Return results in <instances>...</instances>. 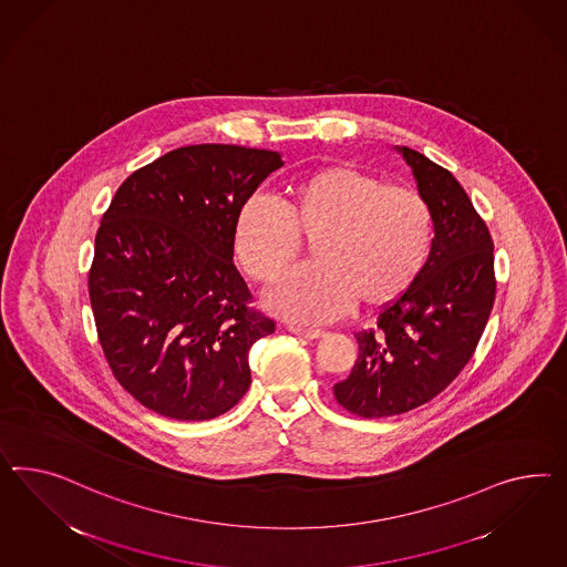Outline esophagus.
<instances>
[{"label":"esophagus","instance_id":"obj_1","mask_svg":"<svg viewBox=\"0 0 567 567\" xmlns=\"http://www.w3.org/2000/svg\"><path fill=\"white\" fill-rule=\"evenodd\" d=\"M289 332L295 334V337L309 338V340H313V338H322V330H313V328H303V326H295L291 323L289 326Z\"/></svg>","mask_w":567,"mask_h":567}]
</instances>
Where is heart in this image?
I'll use <instances>...</instances> for the list:
<instances>
[{
	"label": "heart",
	"mask_w": 567,
	"mask_h": 567,
	"mask_svg": "<svg viewBox=\"0 0 567 567\" xmlns=\"http://www.w3.org/2000/svg\"><path fill=\"white\" fill-rule=\"evenodd\" d=\"M435 220L413 187L385 185L361 168L326 167L289 187L285 208L249 194L233 220V249L245 275L272 285L315 244L313 264L282 280L270 303L303 323L330 322L359 301L382 307L427 264Z\"/></svg>",
	"instance_id": "obj_1"
}]
</instances>
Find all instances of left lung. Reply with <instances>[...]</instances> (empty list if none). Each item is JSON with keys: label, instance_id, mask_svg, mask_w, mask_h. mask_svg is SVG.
I'll use <instances>...</instances> for the list:
<instances>
[{"label": "left lung", "instance_id": "8db88e82", "mask_svg": "<svg viewBox=\"0 0 567 567\" xmlns=\"http://www.w3.org/2000/svg\"><path fill=\"white\" fill-rule=\"evenodd\" d=\"M427 199L435 237L413 285L357 332L359 357L334 399L349 413L380 419L435 399L473 359L495 301L493 239L456 177L413 148H399Z\"/></svg>", "mask_w": 567, "mask_h": 567}]
</instances>
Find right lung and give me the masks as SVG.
<instances>
[{
	"label": "right lung",
	"mask_w": 567,
	"mask_h": 567,
	"mask_svg": "<svg viewBox=\"0 0 567 567\" xmlns=\"http://www.w3.org/2000/svg\"><path fill=\"white\" fill-rule=\"evenodd\" d=\"M280 154L196 144L134 171L94 239L89 295L109 368L142 406L177 421L230 411L249 349L275 332L233 264L239 204Z\"/></svg>",
	"instance_id": "add662e5"
}]
</instances>
